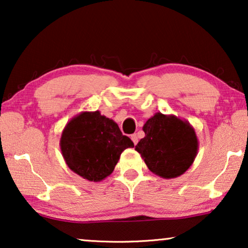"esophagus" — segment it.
I'll return each mask as SVG.
<instances>
[{
    "mask_svg": "<svg viewBox=\"0 0 248 248\" xmlns=\"http://www.w3.org/2000/svg\"><path fill=\"white\" fill-rule=\"evenodd\" d=\"M131 140H132V142H133L134 144H137L138 141H139L138 135H137V134H132V135H131Z\"/></svg>",
    "mask_w": 248,
    "mask_h": 248,
    "instance_id": "esophagus-1",
    "label": "esophagus"
}]
</instances>
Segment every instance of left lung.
I'll return each instance as SVG.
<instances>
[{"mask_svg": "<svg viewBox=\"0 0 248 248\" xmlns=\"http://www.w3.org/2000/svg\"><path fill=\"white\" fill-rule=\"evenodd\" d=\"M145 137L135 145L149 170L170 179L184 174L194 162L199 140L186 120L158 111L142 127Z\"/></svg>", "mask_w": 248, "mask_h": 248, "instance_id": "obj_1", "label": "left lung"}]
</instances>
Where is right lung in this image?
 Masks as SVG:
<instances>
[{
    "label": "right lung",
    "instance_id": "right-lung-1",
    "mask_svg": "<svg viewBox=\"0 0 248 248\" xmlns=\"http://www.w3.org/2000/svg\"><path fill=\"white\" fill-rule=\"evenodd\" d=\"M60 147L67 167L89 182H101L113 172L125 149L133 148L113 120L96 111H81L67 122Z\"/></svg>",
    "mask_w": 248,
    "mask_h": 248
}]
</instances>
